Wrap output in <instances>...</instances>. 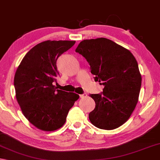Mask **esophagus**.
Wrapping results in <instances>:
<instances>
[{
  "instance_id": "1",
  "label": "esophagus",
  "mask_w": 160,
  "mask_h": 160,
  "mask_svg": "<svg viewBox=\"0 0 160 160\" xmlns=\"http://www.w3.org/2000/svg\"><path fill=\"white\" fill-rule=\"evenodd\" d=\"M86 97H87L86 93H83V94H82V95H80L81 98H86Z\"/></svg>"
}]
</instances>
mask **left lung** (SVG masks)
<instances>
[{
  "label": "left lung",
  "mask_w": 160,
  "mask_h": 160,
  "mask_svg": "<svg viewBox=\"0 0 160 160\" xmlns=\"http://www.w3.org/2000/svg\"><path fill=\"white\" fill-rule=\"evenodd\" d=\"M75 52L88 61L95 81L104 86L100 94L90 95L95 102L90 121L107 130L119 128L132 115L139 96L141 76L136 58L128 49L104 38L81 41Z\"/></svg>",
  "instance_id": "obj_1"
}]
</instances>
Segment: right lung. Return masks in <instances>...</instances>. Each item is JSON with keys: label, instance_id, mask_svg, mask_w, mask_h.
I'll list each match as a JSON object with an SVG mask.
<instances>
[{"label": "right lung", "instance_id": "obj_1", "mask_svg": "<svg viewBox=\"0 0 160 160\" xmlns=\"http://www.w3.org/2000/svg\"><path fill=\"white\" fill-rule=\"evenodd\" d=\"M76 42L47 40L35 45L23 57L14 75L16 98L27 120L38 129L52 132L65 124L79 95L58 90V57Z\"/></svg>", "mask_w": 160, "mask_h": 160}]
</instances>
